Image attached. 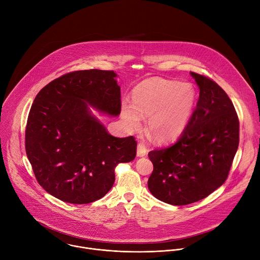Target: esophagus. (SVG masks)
Returning <instances> with one entry per match:
<instances>
[{"label": "esophagus", "mask_w": 260, "mask_h": 260, "mask_svg": "<svg viewBox=\"0 0 260 260\" xmlns=\"http://www.w3.org/2000/svg\"><path fill=\"white\" fill-rule=\"evenodd\" d=\"M148 152V149H147V146L145 143L143 142H140L138 144V148H137V155L138 156H145Z\"/></svg>", "instance_id": "34e87169"}]
</instances>
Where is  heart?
Listing matches in <instances>:
<instances>
[{
    "instance_id": "obj_1",
    "label": "heart",
    "mask_w": 260,
    "mask_h": 260,
    "mask_svg": "<svg viewBox=\"0 0 260 260\" xmlns=\"http://www.w3.org/2000/svg\"><path fill=\"white\" fill-rule=\"evenodd\" d=\"M197 92L189 83L162 78L147 79L133 90V105L124 103L122 117L128 127L141 126L149 116L147 129L157 141L177 138L187 125L196 106Z\"/></svg>"
}]
</instances>
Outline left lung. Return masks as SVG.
<instances>
[{"label": "left lung", "instance_id": "8db88e82", "mask_svg": "<svg viewBox=\"0 0 260 260\" xmlns=\"http://www.w3.org/2000/svg\"><path fill=\"white\" fill-rule=\"evenodd\" d=\"M200 87L192 115L172 145L148 153V188L159 201L184 206L207 198L229 177L240 141L233 102L215 81L191 72Z\"/></svg>", "mask_w": 260, "mask_h": 260}]
</instances>
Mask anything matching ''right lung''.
<instances>
[{
	"label": "right lung",
	"mask_w": 260,
	"mask_h": 260,
	"mask_svg": "<svg viewBox=\"0 0 260 260\" xmlns=\"http://www.w3.org/2000/svg\"><path fill=\"white\" fill-rule=\"evenodd\" d=\"M116 76L96 69L70 72L34 100L25 127L26 155L38 183L62 202L82 205L102 199L113 186L116 166L136 157L135 138L111 136L87 105L119 115Z\"/></svg>",
	"instance_id": "1"
}]
</instances>
